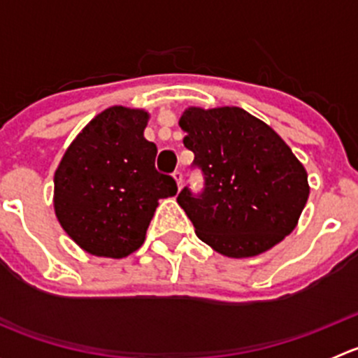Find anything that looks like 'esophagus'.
Returning a JSON list of instances; mask_svg holds the SVG:
<instances>
[{
  "mask_svg": "<svg viewBox=\"0 0 358 358\" xmlns=\"http://www.w3.org/2000/svg\"><path fill=\"white\" fill-rule=\"evenodd\" d=\"M173 178H175L176 185H178V189H182L183 185V173L182 171H175L173 173Z\"/></svg>",
  "mask_w": 358,
  "mask_h": 358,
  "instance_id": "esophagus-1",
  "label": "esophagus"
}]
</instances>
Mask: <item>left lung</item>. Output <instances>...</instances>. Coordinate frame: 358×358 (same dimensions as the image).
I'll use <instances>...</instances> for the list:
<instances>
[{
	"instance_id": "left-lung-1",
	"label": "left lung",
	"mask_w": 358,
	"mask_h": 358,
	"mask_svg": "<svg viewBox=\"0 0 358 358\" xmlns=\"http://www.w3.org/2000/svg\"><path fill=\"white\" fill-rule=\"evenodd\" d=\"M204 189L176 197L197 237L229 258L268 251L294 230L308 176L287 143L239 107H189L180 117Z\"/></svg>"
}]
</instances>
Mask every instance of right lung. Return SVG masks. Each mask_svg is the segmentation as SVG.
I'll return each mask as SVG.
<instances>
[{
    "mask_svg": "<svg viewBox=\"0 0 358 358\" xmlns=\"http://www.w3.org/2000/svg\"><path fill=\"white\" fill-rule=\"evenodd\" d=\"M149 114L114 106L92 119L55 171L53 206L67 236L86 252L124 258L145 241L159 199L178 187L156 169Z\"/></svg>",
    "mask_w": 358,
    "mask_h": 358,
    "instance_id": "1",
    "label": "right lung"
}]
</instances>
